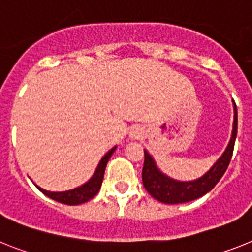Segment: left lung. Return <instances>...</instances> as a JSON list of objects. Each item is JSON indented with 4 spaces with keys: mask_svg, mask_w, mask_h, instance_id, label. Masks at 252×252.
Here are the masks:
<instances>
[{
    "mask_svg": "<svg viewBox=\"0 0 252 252\" xmlns=\"http://www.w3.org/2000/svg\"><path fill=\"white\" fill-rule=\"evenodd\" d=\"M237 136V107L234 103V123L232 138L227 150L213 168L204 177L193 182H178L162 174L152 160L149 152L145 151V162L142 169V182L146 191L152 197L164 204H182L201 197L215 187L224 175L233 155L234 142Z\"/></svg>",
    "mask_w": 252,
    "mask_h": 252,
    "instance_id": "left-lung-1",
    "label": "left lung"
}]
</instances>
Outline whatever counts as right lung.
Returning a JSON list of instances; mask_svg holds the SVG:
<instances>
[{"instance_id":"right-lung-1","label":"right lung","mask_w":252,"mask_h":252,"mask_svg":"<svg viewBox=\"0 0 252 252\" xmlns=\"http://www.w3.org/2000/svg\"><path fill=\"white\" fill-rule=\"evenodd\" d=\"M115 151V147L110 150L106 155L103 156L102 160L100 161L98 166L96 169V173L94 177L91 178L90 182H87L86 185L80 186V187L71 189V191H65V192H48L46 189H42L41 187H38V189L44 193L47 197L52 198L55 201L61 202L65 205H79L83 202L90 201L91 198H94L98 191H100L101 185H102L103 179V173H105V168L109 161V158H111L113 152Z\"/></svg>"}]
</instances>
